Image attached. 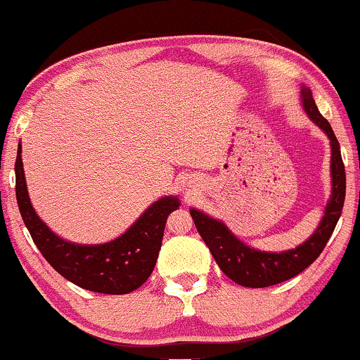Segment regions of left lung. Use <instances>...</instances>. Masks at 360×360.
Returning <instances> with one entry per match:
<instances>
[{
  "instance_id": "8db88e82",
  "label": "left lung",
  "mask_w": 360,
  "mask_h": 360,
  "mask_svg": "<svg viewBox=\"0 0 360 360\" xmlns=\"http://www.w3.org/2000/svg\"><path fill=\"white\" fill-rule=\"evenodd\" d=\"M301 103L304 111L316 126L324 131L330 141V198L326 204L324 216L316 231L299 244L297 248L282 252L259 251L243 243L224 222L211 217L199 209H189L195 224V229L216 259L221 271L244 288H267L279 284L294 276L301 274L324 251L327 240L334 233L340 214H342L345 199V169L340 156L339 141L329 121L321 115L312 98V91L306 84H301Z\"/></svg>"
}]
</instances>
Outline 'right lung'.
I'll return each instance as SVG.
<instances>
[{"label":"right lung","mask_w":360,"mask_h":360,"mask_svg":"<svg viewBox=\"0 0 360 360\" xmlns=\"http://www.w3.org/2000/svg\"><path fill=\"white\" fill-rule=\"evenodd\" d=\"M16 201L21 217L43 257L53 269L79 288L101 294L133 292L151 276L165 236L167 216L179 207L177 195H165L116 239L78 244L59 238L41 221L31 204L22 169L21 144L15 162Z\"/></svg>","instance_id":"obj_1"}]
</instances>
